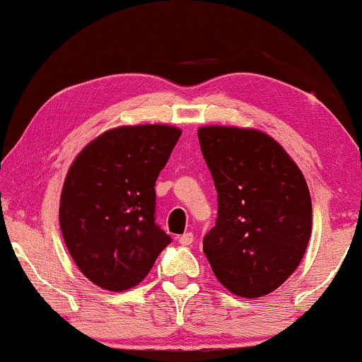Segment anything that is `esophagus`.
Instances as JSON below:
<instances>
[{"label":"esophagus","mask_w":362,"mask_h":362,"mask_svg":"<svg viewBox=\"0 0 362 362\" xmlns=\"http://www.w3.org/2000/svg\"><path fill=\"white\" fill-rule=\"evenodd\" d=\"M178 242H180V245H190L194 242V234L192 232H185V234L178 237Z\"/></svg>","instance_id":"esophagus-1"}]
</instances>
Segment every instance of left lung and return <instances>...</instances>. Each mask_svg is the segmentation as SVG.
Wrapping results in <instances>:
<instances>
[{
    "mask_svg": "<svg viewBox=\"0 0 362 362\" xmlns=\"http://www.w3.org/2000/svg\"><path fill=\"white\" fill-rule=\"evenodd\" d=\"M197 134L218 195L205 257L232 294H271L296 271L310 239L313 204L303 172L260 130L209 125Z\"/></svg>",
    "mask_w": 362,
    "mask_h": 362,
    "instance_id": "1",
    "label": "left lung"
}]
</instances>
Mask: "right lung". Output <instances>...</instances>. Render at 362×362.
Returning <instances> with one entry per match:
<instances>
[{
	"mask_svg": "<svg viewBox=\"0 0 362 362\" xmlns=\"http://www.w3.org/2000/svg\"><path fill=\"white\" fill-rule=\"evenodd\" d=\"M180 135L170 125L117 127L73 160L59 227L76 267L95 286L132 289L170 244L155 223V182Z\"/></svg>",
	"mask_w": 362,
	"mask_h": 362,
	"instance_id": "add662e5",
	"label": "right lung"
}]
</instances>
